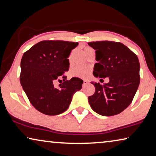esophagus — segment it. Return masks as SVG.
<instances>
[{
  "label": "esophagus",
  "instance_id": "obj_1",
  "mask_svg": "<svg viewBox=\"0 0 156 156\" xmlns=\"http://www.w3.org/2000/svg\"><path fill=\"white\" fill-rule=\"evenodd\" d=\"M87 84H88V81L87 80H83V87H84V86H85V85H87Z\"/></svg>",
  "mask_w": 156,
  "mask_h": 156
}]
</instances>
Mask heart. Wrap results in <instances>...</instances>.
I'll return each mask as SVG.
<instances>
[{
  "label": "heart",
  "mask_w": 156,
  "mask_h": 156,
  "mask_svg": "<svg viewBox=\"0 0 156 156\" xmlns=\"http://www.w3.org/2000/svg\"><path fill=\"white\" fill-rule=\"evenodd\" d=\"M93 50L92 48L90 47H85L84 48V52L85 54L88 51ZM90 73V69L89 68L85 66H76L74 67L73 69H72L70 71V74L73 77H78L80 78H85L89 76Z\"/></svg>",
  "instance_id": "b5f03b06"
}]
</instances>
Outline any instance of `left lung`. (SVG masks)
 <instances>
[{"label": "left lung", "instance_id": "left-lung-1", "mask_svg": "<svg viewBox=\"0 0 156 156\" xmlns=\"http://www.w3.org/2000/svg\"><path fill=\"white\" fill-rule=\"evenodd\" d=\"M88 45L96 53L97 63L94 64L93 75L109 79L104 85L92 82L95 92L88 97V101L92 110L99 115H117L132 103L138 89L140 64L137 56L118 42H90Z\"/></svg>", "mask_w": 156, "mask_h": 156}]
</instances>
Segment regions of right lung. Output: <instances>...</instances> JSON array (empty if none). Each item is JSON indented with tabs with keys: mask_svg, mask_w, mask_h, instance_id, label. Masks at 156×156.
<instances>
[{
	"mask_svg": "<svg viewBox=\"0 0 156 156\" xmlns=\"http://www.w3.org/2000/svg\"><path fill=\"white\" fill-rule=\"evenodd\" d=\"M78 45L69 41H43L23 55L20 83L31 104L42 113L55 115L64 112L74 93L82 88L80 78L67 80L64 76L69 68L67 58ZM60 77L64 82L57 88L54 83Z\"/></svg>",
	"mask_w": 156,
	"mask_h": 156,
	"instance_id": "add662e5",
	"label": "right lung"
}]
</instances>
